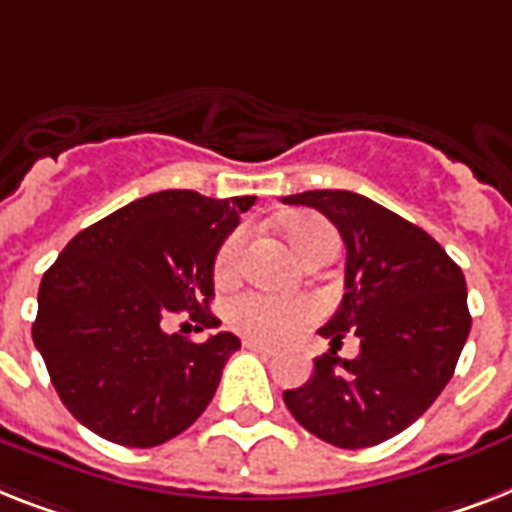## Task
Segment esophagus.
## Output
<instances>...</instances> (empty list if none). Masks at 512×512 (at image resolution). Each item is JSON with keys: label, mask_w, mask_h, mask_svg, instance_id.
Wrapping results in <instances>:
<instances>
[{"label": "esophagus", "mask_w": 512, "mask_h": 512, "mask_svg": "<svg viewBox=\"0 0 512 512\" xmlns=\"http://www.w3.org/2000/svg\"><path fill=\"white\" fill-rule=\"evenodd\" d=\"M244 347L252 352H257V355H276V347H270V344H263V342H255V339H244Z\"/></svg>", "instance_id": "esophagus-1"}]
</instances>
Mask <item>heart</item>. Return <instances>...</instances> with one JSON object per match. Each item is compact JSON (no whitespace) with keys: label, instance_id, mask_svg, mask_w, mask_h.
Segmentation results:
<instances>
[{"label":"heart","instance_id":"1","mask_svg":"<svg viewBox=\"0 0 512 512\" xmlns=\"http://www.w3.org/2000/svg\"><path fill=\"white\" fill-rule=\"evenodd\" d=\"M286 236L302 260L323 247H339V236L326 220L305 215L286 223ZM244 255V231H234L226 242L220 244L215 257V278L220 284L231 281L242 268ZM315 305L305 297H278L268 292H244L234 297L226 307L228 323L239 334L255 339V342H284L299 328L313 323Z\"/></svg>","mask_w":512,"mask_h":512}]
</instances>
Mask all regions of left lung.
Returning <instances> with one entry per match:
<instances>
[{"label":"left lung","mask_w":512,"mask_h":512,"mask_svg":"<svg viewBox=\"0 0 512 512\" xmlns=\"http://www.w3.org/2000/svg\"><path fill=\"white\" fill-rule=\"evenodd\" d=\"M281 202L315 207L347 247L342 305L321 328L331 352L315 357L305 386L286 389V407L342 450L386 442L418 421L455 373L471 331L463 270L423 228L355 191L315 189ZM344 333L361 339L355 361L333 350Z\"/></svg>","instance_id":"obj_1"}]
</instances>
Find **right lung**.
<instances>
[{"label":"right lung","mask_w":512,"mask_h":512,"mask_svg":"<svg viewBox=\"0 0 512 512\" xmlns=\"http://www.w3.org/2000/svg\"><path fill=\"white\" fill-rule=\"evenodd\" d=\"M255 197L213 199L168 189L83 228L39 286L33 344L73 418L107 442L157 447L186 431L213 400L242 342L165 334L170 315L210 313L218 249Z\"/></svg>","instance_id":"add662e5"}]
</instances>
